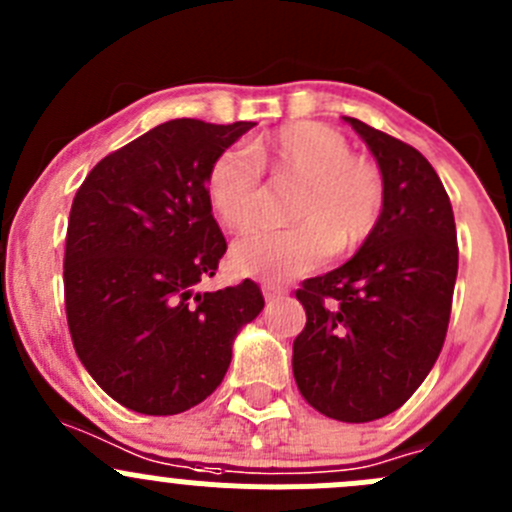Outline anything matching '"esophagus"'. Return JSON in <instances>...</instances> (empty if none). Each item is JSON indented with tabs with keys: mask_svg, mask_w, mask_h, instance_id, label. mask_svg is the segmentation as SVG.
<instances>
[{
	"mask_svg": "<svg viewBox=\"0 0 512 512\" xmlns=\"http://www.w3.org/2000/svg\"><path fill=\"white\" fill-rule=\"evenodd\" d=\"M262 292H265V299H280V297H285V294H287V287L285 285H275V282H265Z\"/></svg>",
	"mask_w": 512,
	"mask_h": 512,
	"instance_id": "1",
	"label": "esophagus"
}]
</instances>
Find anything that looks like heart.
Listing matches in <instances>:
<instances>
[{
    "label": "heart",
    "instance_id": "obj_1",
    "mask_svg": "<svg viewBox=\"0 0 512 512\" xmlns=\"http://www.w3.org/2000/svg\"><path fill=\"white\" fill-rule=\"evenodd\" d=\"M262 170L275 183L297 180L289 227H257L232 247L237 272L280 282L314 270L332 252L359 247L379 225L386 203L384 175L352 156L347 138L314 121L287 123L250 151L230 148L208 170V203L230 230H245L265 203Z\"/></svg>",
    "mask_w": 512,
    "mask_h": 512
}]
</instances>
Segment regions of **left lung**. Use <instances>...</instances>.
I'll list each match as a JSON object with an SVG mask.
<instances>
[{
	"mask_svg": "<svg viewBox=\"0 0 512 512\" xmlns=\"http://www.w3.org/2000/svg\"><path fill=\"white\" fill-rule=\"evenodd\" d=\"M344 121L379 163L384 213L352 260L297 289L307 324L292 344V371L319 414L364 423L404 406L436 364L451 319L458 242L433 165L359 118Z\"/></svg>",
	"mask_w": 512,
	"mask_h": 512,
	"instance_id": "obj_1",
	"label": "left lung"
}]
</instances>
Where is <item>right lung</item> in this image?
<instances>
[{"label":"right lung","mask_w":512,"mask_h":512,"mask_svg":"<svg viewBox=\"0 0 512 512\" xmlns=\"http://www.w3.org/2000/svg\"><path fill=\"white\" fill-rule=\"evenodd\" d=\"M252 126L160 123L98 160L76 190L64 252L71 342L126 409L173 416L208 399L237 332L265 307L252 280L195 289L227 250L208 203V170Z\"/></svg>","instance_id":"add662e5"}]
</instances>
